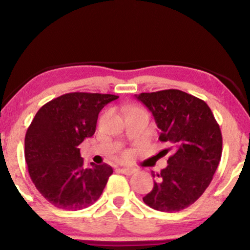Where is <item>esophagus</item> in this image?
Wrapping results in <instances>:
<instances>
[{"label": "esophagus", "instance_id": "1", "mask_svg": "<svg viewBox=\"0 0 250 250\" xmlns=\"http://www.w3.org/2000/svg\"><path fill=\"white\" fill-rule=\"evenodd\" d=\"M119 172L125 174V175H132L133 173H135L134 168H129V167H123V168H119Z\"/></svg>", "mask_w": 250, "mask_h": 250}]
</instances>
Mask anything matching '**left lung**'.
Segmentation results:
<instances>
[{"instance_id":"8db88e82","label":"left lung","mask_w":250,"mask_h":250,"mask_svg":"<svg viewBox=\"0 0 250 250\" xmlns=\"http://www.w3.org/2000/svg\"><path fill=\"white\" fill-rule=\"evenodd\" d=\"M151 111L159 140L174 153L143 197L149 207L173 213L192 205L213 180L222 156V133L207 104L180 90L135 95Z\"/></svg>"}]
</instances>
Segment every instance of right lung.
<instances>
[{"label":"right lung","instance_id":"1","mask_svg":"<svg viewBox=\"0 0 250 250\" xmlns=\"http://www.w3.org/2000/svg\"><path fill=\"white\" fill-rule=\"evenodd\" d=\"M114 94L74 92L47 102L37 111L25 136V159L40 193L61 209L78 210L100 198L112 168L84 167L78 146L94 134L99 112Z\"/></svg>","mask_w":250,"mask_h":250}]
</instances>
